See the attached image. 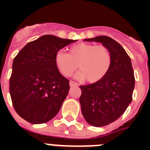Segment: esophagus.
Returning a JSON list of instances; mask_svg holds the SVG:
<instances>
[{
	"label": "esophagus",
	"instance_id": "esophagus-1",
	"mask_svg": "<svg viewBox=\"0 0 150 150\" xmlns=\"http://www.w3.org/2000/svg\"><path fill=\"white\" fill-rule=\"evenodd\" d=\"M69 85L70 87H77V86H79V84L75 81H70Z\"/></svg>",
	"mask_w": 150,
	"mask_h": 150
}]
</instances>
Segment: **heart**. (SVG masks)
Masks as SVG:
<instances>
[{"mask_svg":"<svg viewBox=\"0 0 150 150\" xmlns=\"http://www.w3.org/2000/svg\"><path fill=\"white\" fill-rule=\"evenodd\" d=\"M55 64L61 74L71 76L79 66L81 71L76 77L90 83L97 82L106 76L112 65V55L104 45L79 43L69 49V53L58 51Z\"/></svg>","mask_w":150,"mask_h":150,"instance_id":"b5f03b06","label":"heart"}]
</instances>
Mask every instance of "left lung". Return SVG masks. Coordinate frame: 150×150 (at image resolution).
Here are the masks:
<instances>
[{"instance_id":"left-lung-1","label":"left lung","mask_w":150,"mask_h":150,"mask_svg":"<svg viewBox=\"0 0 150 150\" xmlns=\"http://www.w3.org/2000/svg\"><path fill=\"white\" fill-rule=\"evenodd\" d=\"M84 41L102 43L111 53L109 72L97 82L81 85L79 102L88 124L103 127L117 120L132 101L135 79L131 58L120 44L108 36H97Z\"/></svg>"}]
</instances>
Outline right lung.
<instances>
[{
    "label": "right lung",
    "instance_id": "add662e5",
    "mask_svg": "<svg viewBox=\"0 0 150 150\" xmlns=\"http://www.w3.org/2000/svg\"><path fill=\"white\" fill-rule=\"evenodd\" d=\"M76 41L46 35L31 41L13 59L10 93L14 109L32 124L51 120L69 91L55 64L56 53Z\"/></svg>",
    "mask_w": 150,
    "mask_h": 150
}]
</instances>
